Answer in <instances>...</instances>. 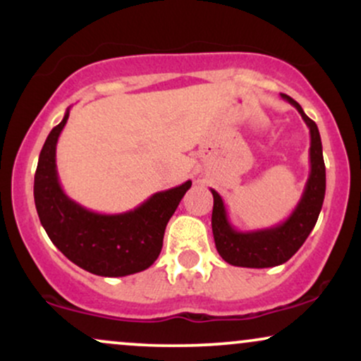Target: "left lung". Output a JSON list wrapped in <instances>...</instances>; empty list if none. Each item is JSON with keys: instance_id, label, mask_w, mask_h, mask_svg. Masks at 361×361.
<instances>
[{"instance_id": "8db88e82", "label": "left lung", "mask_w": 361, "mask_h": 361, "mask_svg": "<svg viewBox=\"0 0 361 361\" xmlns=\"http://www.w3.org/2000/svg\"><path fill=\"white\" fill-rule=\"evenodd\" d=\"M281 98L293 105L310 132V173L305 183L299 204L287 221L279 226L259 231H241L234 229L227 217L226 205L221 195L210 190L214 195L212 210V233L215 247L224 261L234 267L244 268H271L285 263L299 251L305 243L310 231L316 226L319 212L322 209L326 193V166L322 157V144L319 128L314 120L304 114L302 106L288 94L281 93Z\"/></svg>"}]
</instances>
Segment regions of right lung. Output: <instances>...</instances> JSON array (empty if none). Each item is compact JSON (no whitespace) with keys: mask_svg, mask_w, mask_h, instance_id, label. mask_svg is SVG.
<instances>
[{"mask_svg":"<svg viewBox=\"0 0 361 361\" xmlns=\"http://www.w3.org/2000/svg\"><path fill=\"white\" fill-rule=\"evenodd\" d=\"M68 118L69 109L39 156L34 198L40 224L66 258L93 275L115 279L146 270L159 256L166 224L192 181L157 192L123 214L85 209L64 193L57 176L56 146Z\"/></svg>","mask_w":361,"mask_h":361,"instance_id":"obj_1","label":"right lung"}]
</instances>
